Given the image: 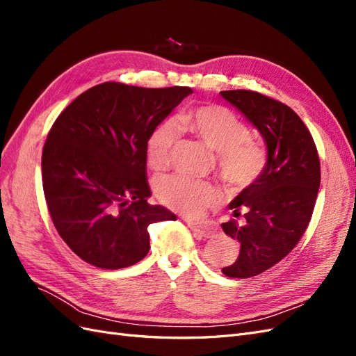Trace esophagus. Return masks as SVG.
I'll list each match as a JSON object with an SVG mask.
<instances>
[{
	"label": "esophagus",
	"instance_id": "obj_1",
	"mask_svg": "<svg viewBox=\"0 0 356 356\" xmlns=\"http://www.w3.org/2000/svg\"><path fill=\"white\" fill-rule=\"evenodd\" d=\"M187 224L193 232H195L199 236H202V238H211V236L215 233V230L208 227V225H202V224H196V222H191V221H187Z\"/></svg>",
	"mask_w": 356,
	"mask_h": 356
}]
</instances>
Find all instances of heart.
Segmentation results:
<instances>
[{"mask_svg": "<svg viewBox=\"0 0 356 356\" xmlns=\"http://www.w3.org/2000/svg\"><path fill=\"white\" fill-rule=\"evenodd\" d=\"M200 143L215 153V163L221 177L234 188H243L257 179L266 166L264 148L250 138V129L241 118L221 105H199L178 118ZM179 138V127L174 120H163L149 134L145 156L154 170L168 168L172 148ZM159 200L169 209L186 217L197 218L209 207L217 204L220 191L211 182L170 177L157 187Z\"/></svg>", "mask_w": 356, "mask_h": 356, "instance_id": "obj_1", "label": "heart"}]
</instances>
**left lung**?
<instances>
[{
  "label": "left lung",
  "mask_w": 356,
  "mask_h": 356,
  "mask_svg": "<svg viewBox=\"0 0 356 356\" xmlns=\"http://www.w3.org/2000/svg\"><path fill=\"white\" fill-rule=\"evenodd\" d=\"M220 93L254 124L267 148L263 172L230 202L234 218L221 224L241 243L239 257L221 272L245 279L277 264L298 243L314 213L321 166L314 138L288 105L252 90Z\"/></svg>",
  "instance_id": "left-lung-1"
}]
</instances>
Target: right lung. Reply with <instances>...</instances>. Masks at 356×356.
I'll use <instances>...</instances> for the list:
<instances>
[{
	"label": "right lung",
	"instance_id": "1",
	"mask_svg": "<svg viewBox=\"0 0 356 356\" xmlns=\"http://www.w3.org/2000/svg\"><path fill=\"white\" fill-rule=\"evenodd\" d=\"M193 93L102 83L77 96L47 135L42 190L53 224L72 252L106 270L148 254V225L177 220L149 204L145 147L153 129Z\"/></svg>",
	"mask_w": 356,
	"mask_h": 356
}]
</instances>
